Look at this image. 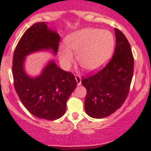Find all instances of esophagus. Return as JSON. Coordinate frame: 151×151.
<instances>
[{
    "label": "esophagus",
    "instance_id": "1",
    "mask_svg": "<svg viewBox=\"0 0 151 151\" xmlns=\"http://www.w3.org/2000/svg\"><path fill=\"white\" fill-rule=\"evenodd\" d=\"M75 79H76V81H77V85H81V77H80V76L75 75Z\"/></svg>",
    "mask_w": 151,
    "mask_h": 151
}]
</instances>
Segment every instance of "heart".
I'll list each match as a JSON object with an SVG mask.
<instances>
[{
  "label": "heart",
  "instance_id": "obj_1",
  "mask_svg": "<svg viewBox=\"0 0 151 151\" xmlns=\"http://www.w3.org/2000/svg\"><path fill=\"white\" fill-rule=\"evenodd\" d=\"M67 47H59V58L63 67H68L77 54V60L85 71L94 72L109 60L115 47V38L109 30L88 28L81 29L66 38Z\"/></svg>",
  "mask_w": 151,
  "mask_h": 151
}]
</instances>
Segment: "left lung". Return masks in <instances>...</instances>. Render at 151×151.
Wrapping results in <instances>:
<instances>
[{"label":"left lung","instance_id":"8db88e82","mask_svg":"<svg viewBox=\"0 0 151 151\" xmlns=\"http://www.w3.org/2000/svg\"><path fill=\"white\" fill-rule=\"evenodd\" d=\"M116 46L108 64L92 76L85 77L82 84L87 90L85 109L90 117L109 116L124 103L129 92L134 73V58L124 34L115 28Z\"/></svg>","mask_w":151,"mask_h":151}]
</instances>
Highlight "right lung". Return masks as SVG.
Returning <instances> with one entry per match:
<instances>
[{
	"mask_svg": "<svg viewBox=\"0 0 151 151\" xmlns=\"http://www.w3.org/2000/svg\"><path fill=\"white\" fill-rule=\"evenodd\" d=\"M60 36L46 22H38L29 28L18 42L13 56L14 88L25 108L34 116L48 121L61 118L66 102L77 86L74 76L59 68L53 59L45 64L39 75L25 71L27 56L41 51L54 56L58 50Z\"/></svg>",
	"mask_w": 151,
	"mask_h": 151,
	"instance_id": "add662e5",
	"label": "right lung"
}]
</instances>
